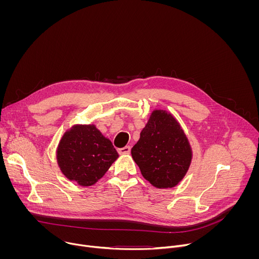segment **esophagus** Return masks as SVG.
Listing matches in <instances>:
<instances>
[{
    "mask_svg": "<svg viewBox=\"0 0 259 259\" xmlns=\"http://www.w3.org/2000/svg\"><path fill=\"white\" fill-rule=\"evenodd\" d=\"M130 151H131V147H130L129 145H126L125 147H122V149H119V150H118L119 154H121V155L130 154Z\"/></svg>",
    "mask_w": 259,
    "mask_h": 259,
    "instance_id": "obj_1",
    "label": "esophagus"
}]
</instances>
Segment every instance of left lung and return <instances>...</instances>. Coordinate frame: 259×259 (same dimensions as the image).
<instances>
[{
  "label": "left lung",
  "instance_id": "8db88e82",
  "mask_svg": "<svg viewBox=\"0 0 259 259\" xmlns=\"http://www.w3.org/2000/svg\"><path fill=\"white\" fill-rule=\"evenodd\" d=\"M131 155L142 176L158 189L177 186L192 161L186 134L174 117L162 109L152 113Z\"/></svg>",
  "mask_w": 259,
  "mask_h": 259
}]
</instances>
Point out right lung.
Instances as JSON below:
<instances>
[{
	"label": "right lung",
	"instance_id": "obj_1",
	"mask_svg": "<svg viewBox=\"0 0 259 259\" xmlns=\"http://www.w3.org/2000/svg\"><path fill=\"white\" fill-rule=\"evenodd\" d=\"M112 141L94 125H76L62 136L57 149V162L69 180L90 187L118 159Z\"/></svg>",
	"mask_w": 259,
	"mask_h": 259
}]
</instances>
